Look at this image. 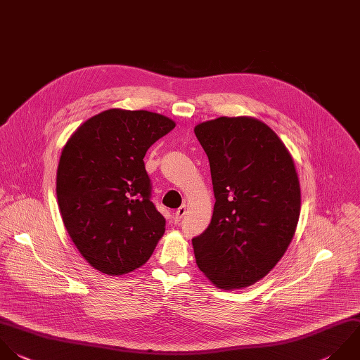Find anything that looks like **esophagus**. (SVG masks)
<instances>
[{"label": "esophagus", "mask_w": 360, "mask_h": 360, "mask_svg": "<svg viewBox=\"0 0 360 360\" xmlns=\"http://www.w3.org/2000/svg\"><path fill=\"white\" fill-rule=\"evenodd\" d=\"M186 214V204H183L181 207H179L177 210H176V212H174V215H173V218H174V221L176 222H179L181 218H183V215Z\"/></svg>", "instance_id": "esophagus-1"}]
</instances>
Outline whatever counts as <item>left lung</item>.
I'll return each mask as SVG.
<instances>
[{"label": "left lung", "mask_w": 360, "mask_h": 360, "mask_svg": "<svg viewBox=\"0 0 360 360\" xmlns=\"http://www.w3.org/2000/svg\"><path fill=\"white\" fill-rule=\"evenodd\" d=\"M214 188L208 228L193 238L200 270L219 288L248 287L287 250L301 193L291 155L262 121L219 117L198 124Z\"/></svg>", "instance_id": "obj_1"}]
</instances>
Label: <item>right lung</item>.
<instances>
[{
  "mask_svg": "<svg viewBox=\"0 0 360 360\" xmlns=\"http://www.w3.org/2000/svg\"><path fill=\"white\" fill-rule=\"evenodd\" d=\"M174 127L160 114L112 108L87 120L65 145L58 202L72 240L94 269L129 273L163 236L166 219L150 200L143 158Z\"/></svg>",
  "mask_w": 360,
  "mask_h": 360,
  "instance_id": "add662e5",
  "label": "right lung"
}]
</instances>
